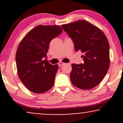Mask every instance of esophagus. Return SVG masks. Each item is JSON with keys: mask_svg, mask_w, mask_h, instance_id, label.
Instances as JSON below:
<instances>
[{"mask_svg": "<svg viewBox=\"0 0 123 123\" xmlns=\"http://www.w3.org/2000/svg\"><path fill=\"white\" fill-rule=\"evenodd\" d=\"M64 64H65V63L62 62H60L58 63V65H59V66H60H60L63 65Z\"/></svg>", "mask_w": 123, "mask_h": 123, "instance_id": "obj_1", "label": "esophagus"}]
</instances>
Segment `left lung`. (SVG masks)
Returning <instances> with one entry per match:
<instances>
[{"instance_id":"left-lung-1","label":"left lung","mask_w":123,"mask_h":123,"mask_svg":"<svg viewBox=\"0 0 123 123\" xmlns=\"http://www.w3.org/2000/svg\"><path fill=\"white\" fill-rule=\"evenodd\" d=\"M62 27L72 38L76 51L83 53L84 63L72 64L70 80L74 86L90 90L104 78L110 65L109 44L99 28L84 20H78Z\"/></svg>"}]
</instances>
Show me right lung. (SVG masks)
Here are the masks:
<instances>
[{
	"mask_svg": "<svg viewBox=\"0 0 123 123\" xmlns=\"http://www.w3.org/2000/svg\"><path fill=\"white\" fill-rule=\"evenodd\" d=\"M62 31L58 25H38L29 31L19 44L15 55L18 74L32 92H45L54 86L58 65H53L43 59L47 56L50 42Z\"/></svg>",
	"mask_w": 123,
	"mask_h": 123,
	"instance_id": "right-lung-1",
	"label": "right lung"
}]
</instances>
